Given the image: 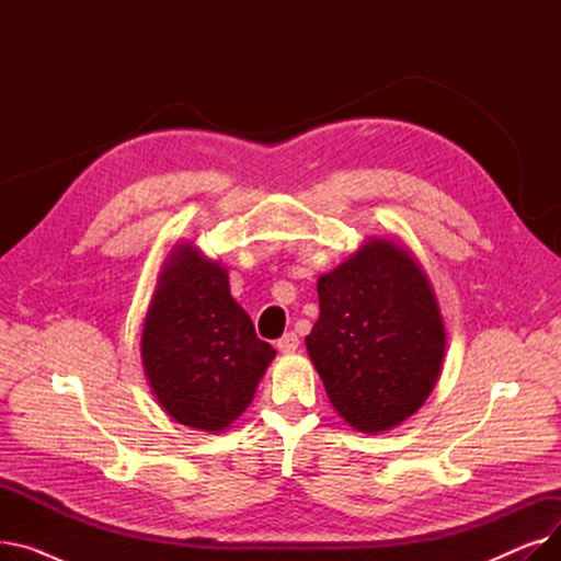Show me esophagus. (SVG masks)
<instances>
[{"label": "esophagus", "instance_id": "esophagus-1", "mask_svg": "<svg viewBox=\"0 0 561 561\" xmlns=\"http://www.w3.org/2000/svg\"><path fill=\"white\" fill-rule=\"evenodd\" d=\"M300 345V339L296 332H288L284 334L279 341H277V350L282 352V355H290V352H296Z\"/></svg>", "mask_w": 561, "mask_h": 561}]
</instances>
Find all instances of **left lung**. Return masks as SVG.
<instances>
[{
    "mask_svg": "<svg viewBox=\"0 0 561 561\" xmlns=\"http://www.w3.org/2000/svg\"><path fill=\"white\" fill-rule=\"evenodd\" d=\"M318 302L305 343L336 414L364 434L414 416L446 357L444 316L419 259L375 236L318 277Z\"/></svg>",
    "mask_w": 561,
    "mask_h": 561,
    "instance_id": "obj_1",
    "label": "left lung"
}]
</instances>
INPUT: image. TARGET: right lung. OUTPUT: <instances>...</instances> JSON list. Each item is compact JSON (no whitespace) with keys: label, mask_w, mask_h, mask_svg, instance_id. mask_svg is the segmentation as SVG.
<instances>
[{"label":"right lung","mask_w":561,"mask_h":561,"mask_svg":"<svg viewBox=\"0 0 561 561\" xmlns=\"http://www.w3.org/2000/svg\"><path fill=\"white\" fill-rule=\"evenodd\" d=\"M275 355L231 298L225 265L195 243H176L140 334L145 377L165 414L199 432L227 430L250 407Z\"/></svg>","instance_id":"obj_1"}]
</instances>
